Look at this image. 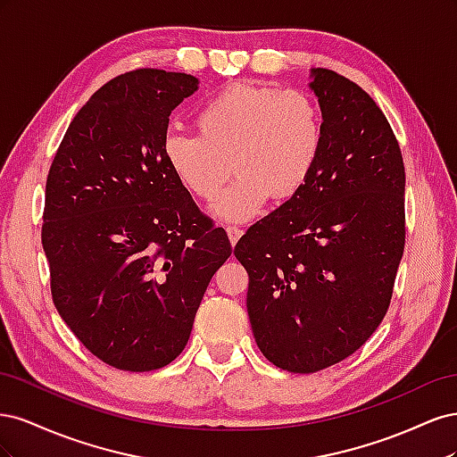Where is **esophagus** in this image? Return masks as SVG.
I'll return each instance as SVG.
<instances>
[{
	"instance_id": "34e87169",
	"label": "esophagus",
	"mask_w": 457,
	"mask_h": 457,
	"mask_svg": "<svg viewBox=\"0 0 457 457\" xmlns=\"http://www.w3.org/2000/svg\"><path fill=\"white\" fill-rule=\"evenodd\" d=\"M227 234H228V240H230V244H232V245H237V242L240 240V237L244 234V230H242L240 227H237V225H228V227H227Z\"/></svg>"
}]
</instances>
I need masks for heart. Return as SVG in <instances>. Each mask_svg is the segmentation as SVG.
<instances>
[{"label": "heart", "instance_id": "b5f03b06", "mask_svg": "<svg viewBox=\"0 0 457 457\" xmlns=\"http://www.w3.org/2000/svg\"><path fill=\"white\" fill-rule=\"evenodd\" d=\"M195 126L198 135L165 137L163 156L177 181L202 202L217 200L232 169L239 173L215 204V215L225 220L253 217L270 196L294 198L324 143L322 112L309 93L242 81L207 99Z\"/></svg>", "mask_w": 457, "mask_h": 457}]
</instances>
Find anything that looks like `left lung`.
Listing matches in <instances>:
<instances>
[{
    "label": "left lung",
    "mask_w": 457,
    "mask_h": 457,
    "mask_svg": "<svg viewBox=\"0 0 457 457\" xmlns=\"http://www.w3.org/2000/svg\"><path fill=\"white\" fill-rule=\"evenodd\" d=\"M312 76L324 118L316 168L234 247L250 276L257 347L294 373L334 366L370 339L406 244V171L391 123L349 78L328 68Z\"/></svg>",
    "instance_id": "8db88e82"
}]
</instances>
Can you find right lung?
<instances>
[{
	"label": "right lung",
	"mask_w": 457,
	"mask_h": 457,
	"mask_svg": "<svg viewBox=\"0 0 457 457\" xmlns=\"http://www.w3.org/2000/svg\"><path fill=\"white\" fill-rule=\"evenodd\" d=\"M196 89L195 76L158 68L116 76L78 110L49 168L41 244L53 303L89 353L123 371L183 353L232 253L163 156L171 110Z\"/></svg>",
	"instance_id": "right-lung-1"
}]
</instances>
